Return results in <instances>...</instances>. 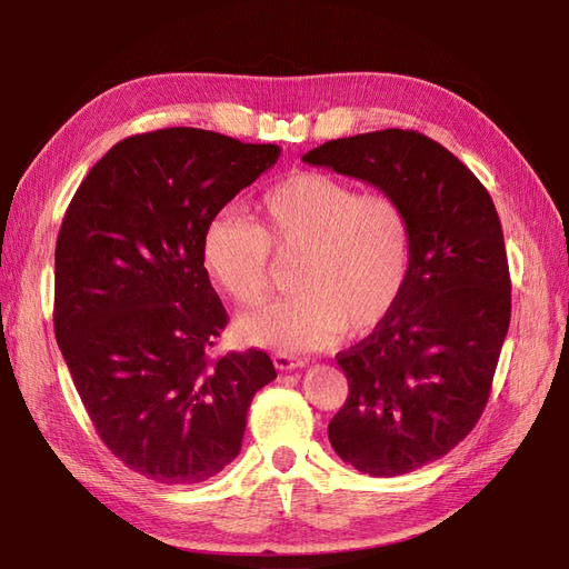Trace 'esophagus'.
Wrapping results in <instances>:
<instances>
[{
	"mask_svg": "<svg viewBox=\"0 0 569 569\" xmlns=\"http://www.w3.org/2000/svg\"><path fill=\"white\" fill-rule=\"evenodd\" d=\"M272 363L278 370H295V368H303L306 360L299 356H291V353H274Z\"/></svg>",
	"mask_w": 569,
	"mask_h": 569,
	"instance_id": "esophagus-1",
	"label": "esophagus"
}]
</instances>
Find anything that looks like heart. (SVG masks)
<instances>
[{"mask_svg":"<svg viewBox=\"0 0 569 569\" xmlns=\"http://www.w3.org/2000/svg\"><path fill=\"white\" fill-rule=\"evenodd\" d=\"M270 253L297 258L295 291L239 318V339L280 351L322 349L347 330H372L399 303L412 268V220L396 194L303 170L268 187L253 220L218 213L201 237L206 272L239 306L266 299Z\"/></svg>","mask_w":569,"mask_h":569,"instance_id":"obj_1","label":"heart"}]
</instances>
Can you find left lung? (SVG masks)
Segmentation results:
<instances>
[{
    "mask_svg": "<svg viewBox=\"0 0 569 569\" xmlns=\"http://www.w3.org/2000/svg\"><path fill=\"white\" fill-rule=\"evenodd\" d=\"M303 161L396 194L410 213L406 291L372 335L337 353L349 396L327 435L360 472H412L468 437L489 401L510 325L501 220L472 170L416 130L341 137Z\"/></svg>",
    "mask_w": 569,
    "mask_h": 569,
    "instance_id": "8db88e82",
    "label": "left lung"
}]
</instances>
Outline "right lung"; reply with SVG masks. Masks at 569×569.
<instances>
[{"instance_id": "right-lung-1", "label": "right lung", "mask_w": 569, "mask_h": 569, "mask_svg": "<svg viewBox=\"0 0 569 569\" xmlns=\"http://www.w3.org/2000/svg\"><path fill=\"white\" fill-rule=\"evenodd\" d=\"M280 159L211 130L163 128L113 144L78 187L57 239L54 335L107 449L159 485L230 465L272 360L211 358L226 330L201 263L209 220Z\"/></svg>"}]
</instances>
